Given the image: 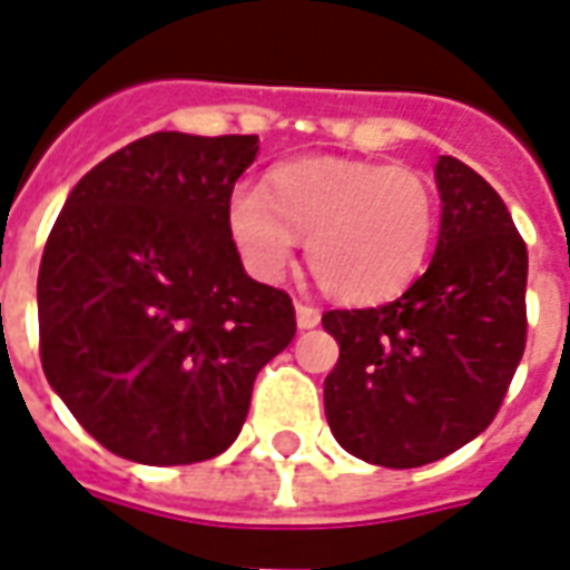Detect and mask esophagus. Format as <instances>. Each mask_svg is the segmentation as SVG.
<instances>
[{
  "label": "esophagus",
  "mask_w": 570,
  "mask_h": 570,
  "mask_svg": "<svg viewBox=\"0 0 570 570\" xmlns=\"http://www.w3.org/2000/svg\"><path fill=\"white\" fill-rule=\"evenodd\" d=\"M322 322V313L309 303H297V327H315Z\"/></svg>",
  "instance_id": "1"
}]
</instances>
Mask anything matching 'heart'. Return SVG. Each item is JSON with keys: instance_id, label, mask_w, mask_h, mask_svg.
<instances>
[{"instance_id": "b5f03b06", "label": "heart", "mask_w": 570, "mask_h": 570, "mask_svg": "<svg viewBox=\"0 0 570 570\" xmlns=\"http://www.w3.org/2000/svg\"><path fill=\"white\" fill-rule=\"evenodd\" d=\"M227 227L261 279H276L306 239L318 288L343 303L392 297L422 269L438 230V194L422 173L348 157H306L269 169L261 190H236Z\"/></svg>"}]
</instances>
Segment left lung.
Wrapping results in <instances>:
<instances>
[{
	"instance_id": "1",
	"label": "left lung",
	"mask_w": 570,
	"mask_h": 570,
	"mask_svg": "<svg viewBox=\"0 0 570 570\" xmlns=\"http://www.w3.org/2000/svg\"><path fill=\"white\" fill-rule=\"evenodd\" d=\"M438 252L397 301L327 309L340 343L325 380L336 443L380 468L446 459L492 425L525 352L529 248L495 188L438 160Z\"/></svg>"
}]
</instances>
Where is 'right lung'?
<instances>
[{"mask_svg":"<svg viewBox=\"0 0 570 570\" xmlns=\"http://www.w3.org/2000/svg\"><path fill=\"white\" fill-rule=\"evenodd\" d=\"M257 136L151 132L87 173L39 267L51 389L120 459L194 464L243 431L261 367L297 331L245 276L227 206Z\"/></svg>","mask_w":570,"mask_h":570,"instance_id":"1","label":"right lung"}]
</instances>
